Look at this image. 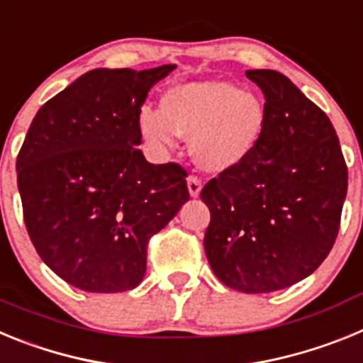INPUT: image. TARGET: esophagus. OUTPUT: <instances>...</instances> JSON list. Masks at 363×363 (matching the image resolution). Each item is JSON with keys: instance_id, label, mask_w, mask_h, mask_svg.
<instances>
[{"instance_id": "obj_1", "label": "esophagus", "mask_w": 363, "mask_h": 363, "mask_svg": "<svg viewBox=\"0 0 363 363\" xmlns=\"http://www.w3.org/2000/svg\"><path fill=\"white\" fill-rule=\"evenodd\" d=\"M187 189H189V194H191V198H198L201 192V182L196 178V176H189Z\"/></svg>"}]
</instances>
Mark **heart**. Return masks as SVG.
Segmentation results:
<instances>
[{"instance_id":"heart-1","label":"heart","mask_w":363,"mask_h":363,"mask_svg":"<svg viewBox=\"0 0 363 363\" xmlns=\"http://www.w3.org/2000/svg\"><path fill=\"white\" fill-rule=\"evenodd\" d=\"M267 108L251 91L229 82L205 79L171 86L160 98V111L143 107L138 133L156 152L189 138V150L200 169L227 172L251 158L264 140Z\"/></svg>"}]
</instances>
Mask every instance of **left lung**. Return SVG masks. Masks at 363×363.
I'll return each instance as SVG.
<instances>
[{
    "label": "left lung",
    "mask_w": 363,
    "mask_h": 363,
    "mask_svg": "<svg viewBox=\"0 0 363 363\" xmlns=\"http://www.w3.org/2000/svg\"><path fill=\"white\" fill-rule=\"evenodd\" d=\"M245 74L264 92V140L200 196L211 211L203 245L213 272L230 289L259 294L291 287L327 258L347 196V167L331 120L287 76Z\"/></svg>",
    "instance_id": "8db88e82"
}]
</instances>
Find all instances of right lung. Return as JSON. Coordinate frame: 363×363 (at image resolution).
Returning <instances> with one entry per match:
<instances>
[{
	"mask_svg": "<svg viewBox=\"0 0 363 363\" xmlns=\"http://www.w3.org/2000/svg\"><path fill=\"white\" fill-rule=\"evenodd\" d=\"M176 65L94 69L38 111L18 154L25 225L57 277L86 293L142 284L147 242L189 200L185 171L152 165L138 114Z\"/></svg>",
	"mask_w": 363,
	"mask_h": 363,
	"instance_id": "1",
	"label": "right lung"
}]
</instances>
